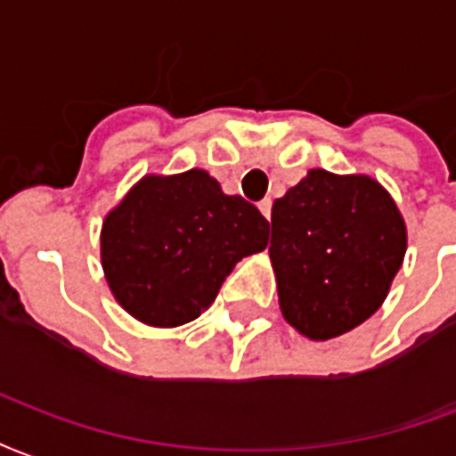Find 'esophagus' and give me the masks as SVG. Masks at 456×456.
Listing matches in <instances>:
<instances>
[{"instance_id":"esophagus-1","label":"esophagus","mask_w":456,"mask_h":456,"mask_svg":"<svg viewBox=\"0 0 456 456\" xmlns=\"http://www.w3.org/2000/svg\"><path fill=\"white\" fill-rule=\"evenodd\" d=\"M257 206H260L262 216H265V218H267V221H269V216H272V199H262V201Z\"/></svg>"}]
</instances>
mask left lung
<instances>
[{
    "label": "left lung",
    "instance_id": "8db88e82",
    "mask_svg": "<svg viewBox=\"0 0 456 456\" xmlns=\"http://www.w3.org/2000/svg\"><path fill=\"white\" fill-rule=\"evenodd\" d=\"M403 255V216L364 175L311 169L272 206L279 308L311 340L338 338L377 314Z\"/></svg>",
    "mask_w": 456,
    "mask_h": 456
}]
</instances>
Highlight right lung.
<instances>
[{"label": "right lung", "instance_id": "obj_1", "mask_svg": "<svg viewBox=\"0 0 456 456\" xmlns=\"http://www.w3.org/2000/svg\"><path fill=\"white\" fill-rule=\"evenodd\" d=\"M269 242L267 218L204 169L148 175L104 218L102 267L141 323L177 328L214 304L232 267Z\"/></svg>", "mask_w": 456, "mask_h": 456}]
</instances>
